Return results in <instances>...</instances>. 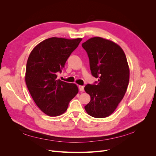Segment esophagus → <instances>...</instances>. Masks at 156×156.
Instances as JSON below:
<instances>
[{
  "instance_id": "obj_1",
  "label": "esophagus",
  "mask_w": 156,
  "mask_h": 156,
  "mask_svg": "<svg viewBox=\"0 0 156 156\" xmlns=\"http://www.w3.org/2000/svg\"><path fill=\"white\" fill-rule=\"evenodd\" d=\"M79 89L81 92H84V87L81 85H79Z\"/></svg>"
}]
</instances>
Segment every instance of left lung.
Listing matches in <instances>:
<instances>
[{
  "label": "left lung",
  "instance_id": "8db88e82",
  "mask_svg": "<svg viewBox=\"0 0 156 156\" xmlns=\"http://www.w3.org/2000/svg\"><path fill=\"white\" fill-rule=\"evenodd\" d=\"M87 51L92 76L98 78L84 90L90 101L84 108L94 118H105L115 111L129 84V69L124 51L114 42L94 37L82 44Z\"/></svg>",
  "mask_w": 156,
  "mask_h": 156
}]
</instances>
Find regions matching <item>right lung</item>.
<instances>
[{
	"label": "right lung",
	"instance_id": "obj_1",
	"mask_svg": "<svg viewBox=\"0 0 156 156\" xmlns=\"http://www.w3.org/2000/svg\"><path fill=\"white\" fill-rule=\"evenodd\" d=\"M82 38L50 37L33 49L26 66L28 90L40 110L51 116L63 114L79 92L75 84L57 79L66 62Z\"/></svg>",
	"mask_w": 156,
	"mask_h": 156
}]
</instances>
